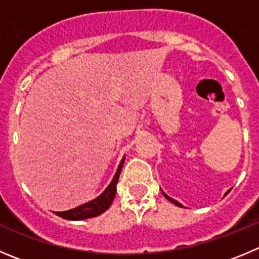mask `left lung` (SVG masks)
<instances>
[{
	"label": "left lung",
	"instance_id": "8db88e82",
	"mask_svg": "<svg viewBox=\"0 0 259 259\" xmlns=\"http://www.w3.org/2000/svg\"><path fill=\"white\" fill-rule=\"evenodd\" d=\"M162 193H163V192H162ZM226 194H228V193H226ZM226 194H225V195H226ZM163 195H165V198H166V199H168V200H170L171 203H174V204H175V206H178V207H184V206H183V204H181V203H179L178 200L172 199V198H171V197H168V195H167V194H165V193H163Z\"/></svg>",
	"mask_w": 259,
	"mask_h": 259
}]
</instances>
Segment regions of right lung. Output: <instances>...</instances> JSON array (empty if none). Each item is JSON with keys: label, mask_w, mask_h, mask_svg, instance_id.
I'll return each instance as SVG.
<instances>
[{"label": "right lung", "mask_w": 259, "mask_h": 259, "mask_svg": "<svg viewBox=\"0 0 259 259\" xmlns=\"http://www.w3.org/2000/svg\"><path fill=\"white\" fill-rule=\"evenodd\" d=\"M124 161H125V156L122 157L121 162H120V165H118L117 171H116L112 181H111L110 185L103 190L102 194L98 195L97 198H94V199L91 200V202H87L84 203V204H80V206H78L76 208L69 209V211L56 212L57 216L62 217V219L65 220H71V221H80V220H87V219H92V217L100 216L101 213L107 211V209L110 208L113 198H115L116 184H117L118 176H120V172H121Z\"/></svg>", "instance_id": "obj_1"}]
</instances>
